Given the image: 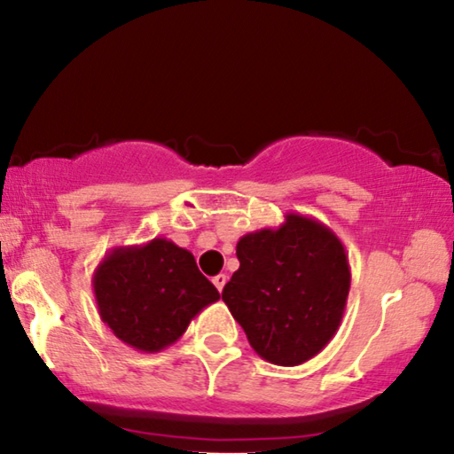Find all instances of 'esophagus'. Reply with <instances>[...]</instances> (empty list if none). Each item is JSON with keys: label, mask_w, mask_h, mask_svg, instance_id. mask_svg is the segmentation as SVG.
Listing matches in <instances>:
<instances>
[{"label": "esophagus", "mask_w": 454, "mask_h": 454, "mask_svg": "<svg viewBox=\"0 0 454 454\" xmlns=\"http://www.w3.org/2000/svg\"><path fill=\"white\" fill-rule=\"evenodd\" d=\"M226 280H228V276H226V274H218V276H214V278H212L214 286L218 288V292L224 290V284H226Z\"/></svg>", "instance_id": "esophagus-1"}]
</instances>
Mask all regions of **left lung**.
<instances>
[{"mask_svg": "<svg viewBox=\"0 0 454 454\" xmlns=\"http://www.w3.org/2000/svg\"><path fill=\"white\" fill-rule=\"evenodd\" d=\"M240 268L222 301L258 356L302 364L333 340L350 290V264L338 236L322 222L290 212L236 244Z\"/></svg>", "mask_w": 454, "mask_h": 454, "instance_id": "8db88e82", "label": "left lung"}]
</instances>
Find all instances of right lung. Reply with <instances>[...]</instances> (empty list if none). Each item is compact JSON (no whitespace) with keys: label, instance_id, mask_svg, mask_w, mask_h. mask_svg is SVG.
<instances>
[{"label":"right lung","instance_id":"add662e5","mask_svg":"<svg viewBox=\"0 0 454 454\" xmlns=\"http://www.w3.org/2000/svg\"><path fill=\"white\" fill-rule=\"evenodd\" d=\"M91 284L99 318L140 352L170 347L200 310L220 298L192 252L166 238L112 248Z\"/></svg>","mask_w":454,"mask_h":454}]
</instances>
